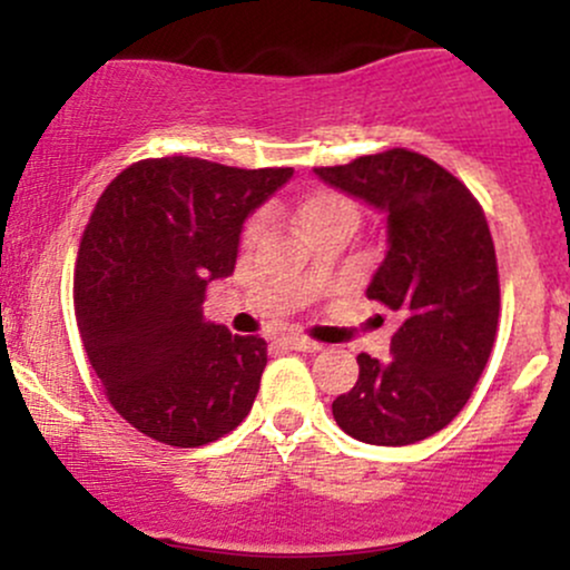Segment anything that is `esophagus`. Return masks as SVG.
<instances>
[{
  "instance_id": "obj_1",
  "label": "esophagus",
  "mask_w": 570,
  "mask_h": 570,
  "mask_svg": "<svg viewBox=\"0 0 570 570\" xmlns=\"http://www.w3.org/2000/svg\"><path fill=\"white\" fill-rule=\"evenodd\" d=\"M284 343L289 345L292 351H303V353H316L324 348L322 343H316V340H307V337H286Z\"/></svg>"
}]
</instances>
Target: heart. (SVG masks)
<instances>
[{
  "mask_svg": "<svg viewBox=\"0 0 570 570\" xmlns=\"http://www.w3.org/2000/svg\"><path fill=\"white\" fill-rule=\"evenodd\" d=\"M294 219H297V225L303 227L307 235L313 230H322L326 225H335V222H353V225H356L358 214H356V206H353L345 195L335 193V189L318 187V189H307V193L297 195V200H294ZM263 233H265V217H254L246 225L244 238L248 244H254Z\"/></svg>",
  "mask_w": 570,
  "mask_h": 570,
  "instance_id": "heart-1",
  "label": "heart"
}]
</instances>
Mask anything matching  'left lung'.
<instances>
[{
    "label": "left lung",
    "mask_w": 570,
    "mask_h": 570,
    "mask_svg": "<svg viewBox=\"0 0 570 570\" xmlns=\"http://www.w3.org/2000/svg\"><path fill=\"white\" fill-rule=\"evenodd\" d=\"M313 171L385 214L389 252L367 297L402 318L394 356L358 353V381L332 415L358 442L426 440L469 402L495 343L501 289L485 212L448 168L404 147Z\"/></svg>",
    "instance_id": "1"
}]
</instances>
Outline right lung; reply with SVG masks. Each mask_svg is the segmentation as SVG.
<instances>
[{
	"mask_svg": "<svg viewBox=\"0 0 570 570\" xmlns=\"http://www.w3.org/2000/svg\"><path fill=\"white\" fill-rule=\"evenodd\" d=\"M292 176L147 158L109 181L82 233L75 316L109 404L141 434L200 448L252 410L267 343L203 322L206 286L235 271L244 219Z\"/></svg>",
	"mask_w": 570,
	"mask_h": 570,
	"instance_id": "right-lung-1",
	"label": "right lung"
}]
</instances>
